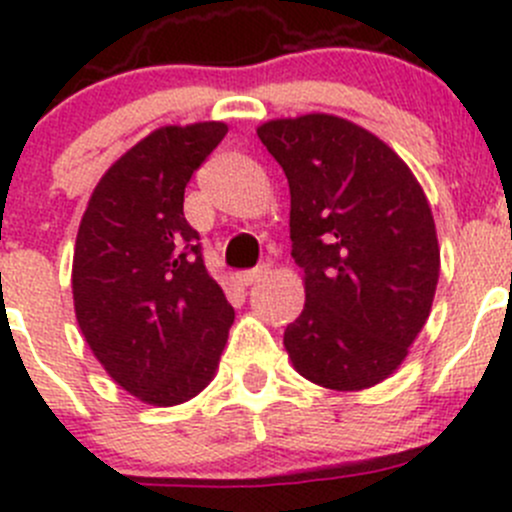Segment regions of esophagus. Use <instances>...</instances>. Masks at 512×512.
Wrapping results in <instances>:
<instances>
[{"instance_id":"obj_1","label":"esophagus","mask_w":512,"mask_h":512,"mask_svg":"<svg viewBox=\"0 0 512 512\" xmlns=\"http://www.w3.org/2000/svg\"><path fill=\"white\" fill-rule=\"evenodd\" d=\"M267 270H270V267L267 265H262V267H255V270H245V272H237V285L240 287H250L252 282H257L260 280V277H265L267 275Z\"/></svg>"}]
</instances>
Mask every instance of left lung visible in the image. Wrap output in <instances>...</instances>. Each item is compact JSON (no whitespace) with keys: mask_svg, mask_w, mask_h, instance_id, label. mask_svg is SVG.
I'll return each instance as SVG.
<instances>
[{"mask_svg":"<svg viewBox=\"0 0 512 512\" xmlns=\"http://www.w3.org/2000/svg\"><path fill=\"white\" fill-rule=\"evenodd\" d=\"M257 136L292 195L304 309L285 329L289 361L324 389H371L404 364L436 297L426 193L394 148L342 116L272 118Z\"/></svg>","mask_w":512,"mask_h":512,"instance_id":"8db88e82","label":"left lung"}]
</instances>
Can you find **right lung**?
I'll return each instance as SVG.
<instances>
[{
  "mask_svg": "<svg viewBox=\"0 0 512 512\" xmlns=\"http://www.w3.org/2000/svg\"><path fill=\"white\" fill-rule=\"evenodd\" d=\"M223 121L160 126L96 183L71 265L74 312L106 374L148 406L195 399L218 374L235 309L183 215Z\"/></svg>",
  "mask_w": 512,
  "mask_h": 512,
  "instance_id": "1",
  "label": "right lung"
}]
</instances>
